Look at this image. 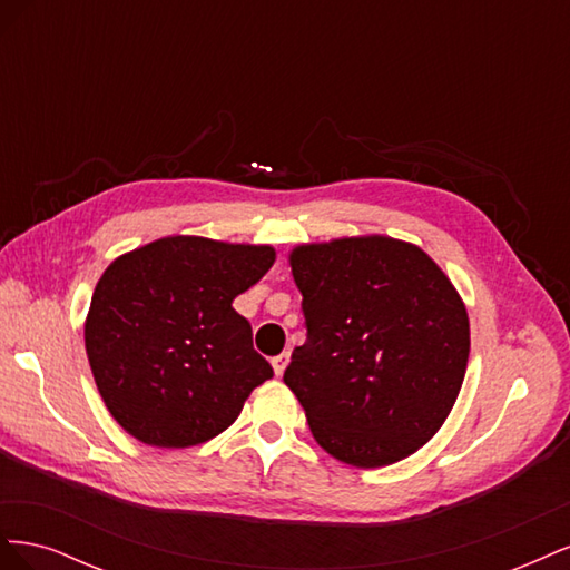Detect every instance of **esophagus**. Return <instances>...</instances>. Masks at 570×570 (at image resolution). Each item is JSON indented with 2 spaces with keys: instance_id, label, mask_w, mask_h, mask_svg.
<instances>
[{
  "instance_id": "obj_1",
  "label": "esophagus",
  "mask_w": 570,
  "mask_h": 570,
  "mask_svg": "<svg viewBox=\"0 0 570 570\" xmlns=\"http://www.w3.org/2000/svg\"><path fill=\"white\" fill-rule=\"evenodd\" d=\"M271 364H273L275 375H283L285 368H287V364H289V352H283V354H278V356H273Z\"/></svg>"
}]
</instances>
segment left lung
I'll return each mask as SVG.
<instances>
[{"mask_svg":"<svg viewBox=\"0 0 570 570\" xmlns=\"http://www.w3.org/2000/svg\"><path fill=\"white\" fill-rule=\"evenodd\" d=\"M306 342L283 381L323 450L377 469L433 438L456 402L471 331L459 292L416 245L383 235L289 254Z\"/></svg>","mask_w":570,"mask_h":570,"instance_id":"obj_1","label":"left lung"}]
</instances>
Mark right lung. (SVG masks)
Returning a JSON list of instances; mask_svg holds the SVG:
<instances>
[{
  "label": "right lung",
  "mask_w": 570,
  "mask_h": 570,
  "mask_svg": "<svg viewBox=\"0 0 570 570\" xmlns=\"http://www.w3.org/2000/svg\"><path fill=\"white\" fill-rule=\"evenodd\" d=\"M275 262L273 247L164 237L101 275L85 350L118 425L154 446H193L230 428L273 377L233 308Z\"/></svg>",
  "instance_id": "add662e5"
}]
</instances>
